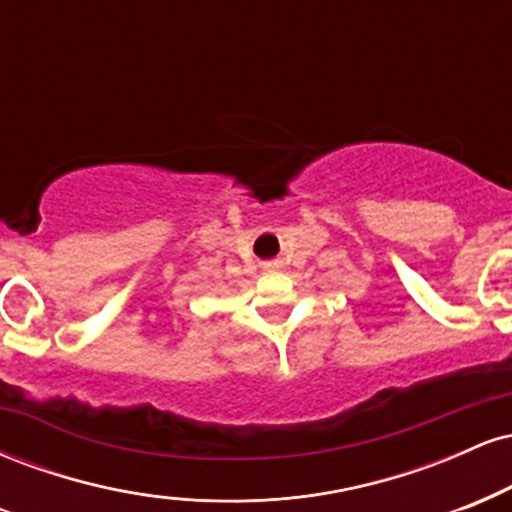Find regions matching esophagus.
I'll return each instance as SVG.
<instances>
[{
    "label": "esophagus",
    "instance_id": "obj_1",
    "mask_svg": "<svg viewBox=\"0 0 512 512\" xmlns=\"http://www.w3.org/2000/svg\"><path fill=\"white\" fill-rule=\"evenodd\" d=\"M279 267H281L279 260H272V262H264V264H262L264 272H276V269H279Z\"/></svg>",
    "mask_w": 512,
    "mask_h": 512
}]
</instances>
